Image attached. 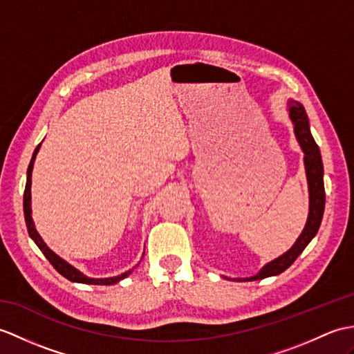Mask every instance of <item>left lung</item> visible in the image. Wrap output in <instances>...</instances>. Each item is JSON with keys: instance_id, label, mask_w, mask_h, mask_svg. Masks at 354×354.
Listing matches in <instances>:
<instances>
[{"instance_id": "obj_1", "label": "left lung", "mask_w": 354, "mask_h": 354, "mask_svg": "<svg viewBox=\"0 0 354 354\" xmlns=\"http://www.w3.org/2000/svg\"><path fill=\"white\" fill-rule=\"evenodd\" d=\"M286 111H288V118L294 127V134L300 145V149L303 152V162H305V171L308 179V188H309V212L306 225L303 227L301 234L297 240L292 244L290 250H286L281 257L270 261L268 264L262 267L257 274L250 277H225L229 281L236 282H249V281H259V279H266L270 276H277L282 271L288 268L292 262L299 258V254L305 250L306 245L310 243L318 232L319 225L323 220L324 212V203H326V193H324V169H323V160L322 153H319V147L315 143L314 137L310 134L309 119L303 106L299 101L288 100L286 102Z\"/></svg>"}]
</instances>
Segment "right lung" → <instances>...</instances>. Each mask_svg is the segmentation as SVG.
Wrapping results in <instances>:
<instances>
[{
    "mask_svg": "<svg viewBox=\"0 0 354 354\" xmlns=\"http://www.w3.org/2000/svg\"><path fill=\"white\" fill-rule=\"evenodd\" d=\"M40 146L42 143L37 145V147L32 152V157L31 161L28 164V170H27V184H26V192H24V216H26V223H27V229H28V234L31 236V240L36 243L37 248L42 250V253L45 254V258L51 262V266L59 271L62 276H64L66 279H69L71 282H77V283H88V285H114L120 282L122 279L128 277L131 273H133L134 268H131L125 273H122L119 276H113V277H102V279H95V277H88L84 273H81L78 268H75L73 266H71L68 261H64L63 258H60L59 254L54 253L51 249L48 248L46 243L42 240V236L39 235V232L36 231V226H35V221H32V216H31V174H32V166H35V160H36V155L40 149ZM145 257V253H143Z\"/></svg>",
    "mask_w": 354,
    "mask_h": 354,
    "instance_id": "add662e5",
    "label": "right lung"
}]
</instances>
